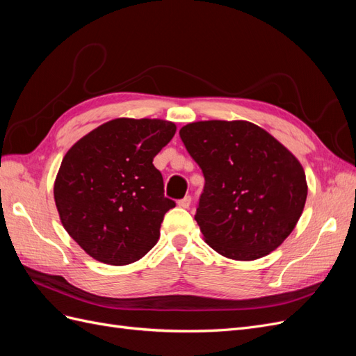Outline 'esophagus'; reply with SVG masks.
Here are the masks:
<instances>
[{"mask_svg":"<svg viewBox=\"0 0 356 356\" xmlns=\"http://www.w3.org/2000/svg\"><path fill=\"white\" fill-rule=\"evenodd\" d=\"M190 204H191V196H186L184 199L178 200V207L179 208H188Z\"/></svg>","mask_w":356,"mask_h":356,"instance_id":"1","label":"esophagus"}]
</instances>
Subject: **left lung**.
Segmentation results:
<instances>
[{"instance_id": "8db88e82", "label": "left lung", "mask_w": 356, "mask_h": 356, "mask_svg": "<svg viewBox=\"0 0 356 356\" xmlns=\"http://www.w3.org/2000/svg\"><path fill=\"white\" fill-rule=\"evenodd\" d=\"M179 136L204 177L195 215L204 242L243 261L275 251L306 203L300 161L250 122H196Z\"/></svg>"}]
</instances>
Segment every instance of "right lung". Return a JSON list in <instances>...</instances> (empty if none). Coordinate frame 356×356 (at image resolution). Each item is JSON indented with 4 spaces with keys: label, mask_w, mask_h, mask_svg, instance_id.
<instances>
[{
    "label": "right lung",
    "mask_w": 356,
    "mask_h": 356,
    "mask_svg": "<svg viewBox=\"0 0 356 356\" xmlns=\"http://www.w3.org/2000/svg\"><path fill=\"white\" fill-rule=\"evenodd\" d=\"M177 126L157 118H115L75 143L55 181L63 227L95 260L138 261L157 243L165 213L163 177L153 159Z\"/></svg>",
    "instance_id": "1"
}]
</instances>
